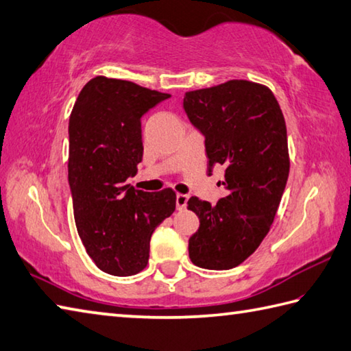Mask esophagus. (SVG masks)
Segmentation results:
<instances>
[{
  "instance_id": "34e87169",
  "label": "esophagus",
  "mask_w": 351,
  "mask_h": 351,
  "mask_svg": "<svg viewBox=\"0 0 351 351\" xmlns=\"http://www.w3.org/2000/svg\"><path fill=\"white\" fill-rule=\"evenodd\" d=\"M187 201H189V196L187 195H176V208L178 210H184L187 207Z\"/></svg>"
}]
</instances>
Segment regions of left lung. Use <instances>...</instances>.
I'll list each match as a JSON object with an SVG mask.
<instances>
[{"label":"left lung","instance_id":"8db88e82","mask_svg":"<svg viewBox=\"0 0 351 351\" xmlns=\"http://www.w3.org/2000/svg\"><path fill=\"white\" fill-rule=\"evenodd\" d=\"M182 106L205 138L208 175L225 166V197L215 205L189 199L199 217L189 256L204 269L226 271L258 248L276 217L289 176L285 117L271 89L248 80L185 93Z\"/></svg>","mask_w":351,"mask_h":351}]
</instances>
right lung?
I'll use <instances>...</instances> for the list:
<instances>
[{
    "label": "right lung",
    "mask_w": 351,
    "mask_h": 351,
    "mask_svg": "<svg viewBox=\"0 0 351 351\" xmlns=\"http://www.w3.org/2000/svg\"><path fill=\"white\" fill-rule=\"evenodd\" d=\"M169 97L97 75L82 89L70 117L68 182L75 226L88 256L115 277L146 267L152 232L176 207L171 189L149 193L126 184L143 160V115Z\"/></svg>",
    "instance_id": "obj_1"
}]
</instances>
